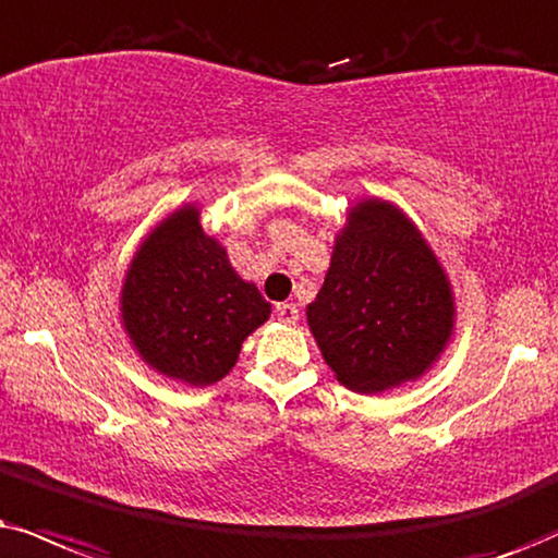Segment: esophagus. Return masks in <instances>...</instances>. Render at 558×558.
I'll return each mask as SVG.
<instances>
[{
  "label": "esophagus",
  "instance_id": "1",
  "mask_svg": "<svg viewBox=\"0 0 558 558\" xmlns=\"http://www.w3.org/2000/svg\"><path fill=\"white\" fill-rule=\"evenodd\" d=\"M277 318L281 323H287V326H294V323L300 320V311L292 302H281V305H277Z\"/></svg>",
  "mask_w": 558,
  "mask_h": 558
}]
</instances>
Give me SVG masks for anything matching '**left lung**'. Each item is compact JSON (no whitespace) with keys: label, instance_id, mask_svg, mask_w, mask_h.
Here are the masks:
<instances>
[{"label":"left lung","instance_id":"8db88e82","mask_svg":"<svg viewBox=\"0 0 558 558\" xmlns=\"http://www.w3.org/2000/svg\"><path fill=\"white\" fill-rule=\"evenodd\" d=\"M323 360L364 396L416 383L456 336V292L435 247L401 206L362 196L333 238L331 266L305 307Z\"/></svg>","mask_w":558,"mask_h":558}]
</instances>
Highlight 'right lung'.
Wrapping results in <instances>:
<instances>
[{"label": "right lung", "mask_w": 558, "mask_h": 558, "mask_svg": "<svg viewBox=\"0 0 558 558\" xmlns=\"http://www.w3.org/2000/svg\"><path fill=\"white\" fill-rule=\"evenodd\" d=\"M121 328L157 375L206 388L235 367L243 341L271 305L206 235L202 204L185 202L136 245L119 294Z\"/></svg>", "instance_id": "obj_1"}]
</instances>
